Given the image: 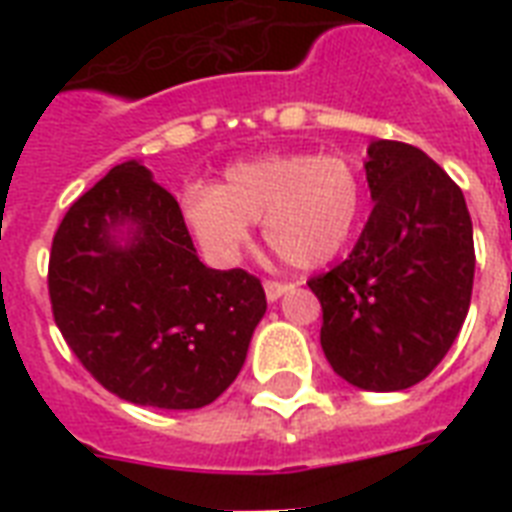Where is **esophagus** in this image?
<instances>
[{"label": "esophagus", "instance_id": "obj_1", "mask_svg": "<svg viewBox=\"0 0 512 512\" xmlns=\"http://www.w3.org/2000/svg\"><path fill=\"white\" fill-rule=\"evenodd\" d=\"M263 287H265V297H268L271 303H276V300H279V297L284 295V292H289V289H292V284H284V281L268 279L263 284Z\"/></svg>", "mask_w": 512, "mask_h": 512}]
</instances>
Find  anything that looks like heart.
<instances>
[{
	"mask_svg": "<svg viewBox=\"0 0 512 512\" xmlns=\"http://www.w3.org/2000/svg\"><path fill=\"white\" fill-rule=\"evenodd\" d=\"M364 212V177L342 154H265L231 164L223 183H193L180 215L201 252L231 265L263 223L268 247L295 268H319L340 255Z\"/></svg>",
	"mask_w": 512,
	"mask_h": 512,
	"instance_id": "obj_1",
	"label": "heart"
}]
</instances>
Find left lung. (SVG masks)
I'll use <instances>...</instances> for the list:
<instances>
[{"label":"left lung","mask_w":512,"mask_h":512,"mask_svg":"<svg viewBox=\"0 0 512 512\" xmlns=\"http://www.w3.org/2000/svg\"><path fill=\"white\" fill-rule=\"evenodd\" d=\"M374 209L356 247L308 287L321 303V348L361 390H404L449 353L468 316L476 249L460 185L420 148L374 140Z\"/></svg>","instance_id":"obj_1"}]
</instances>
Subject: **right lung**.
I'll return each instance as SVG.
<instances>
[{"mask_svg": "<svg viewBox=\"0 0 512 512\" xmlns=\"http://www.w3.org/2000/svg\"><path fill=\"white\" fill-rule=\"evenodd\" d=\"M47 287L84 369L114 396L156 409L212 404L268 308L257 276L201 263L180 204L138 162L116 164L68 207Z\"/></svg>", "mask_w": 512, "mask_h": 512, "instance_id": "1", "label": "right lung"}]
</instances>
